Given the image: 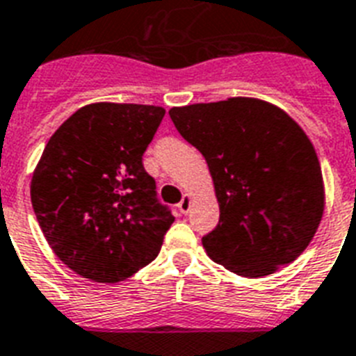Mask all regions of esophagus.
Wrapping results in <instances>:
<instances>
[{"mask_svg":"<svg viewBox=\"0 0 356 356\" xmlns=\"http://www.w3.org/2000/svg\"><path fill=\"white\" fill-rule=\"evenodd\" d=\"M189 209H191V196L185 195L184 198H181L180 204H178V211H180L181 214H187L189 213Z\"/></svg>","mask_w":356,"mask_h":356,"instance_id":"esophagus-1","label":"esophagus"}]
</instances>
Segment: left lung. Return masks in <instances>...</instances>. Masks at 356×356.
<instances>
[{
  "label": "left lung",
  "mask_w": 356,
  "mask_h": 356,
  "mask_svg": "<svg viewBox=\"0 0 356 356\" xmlns=\"http://www.w3.org/2000/svg\"><path fill=\"white\" fill-rule=\"evenodd\" d=\"M169 116L213 176L220 220L202 243L214 262L260 278L300 257L324 213L320 161L300 125L254 98L172 107Z\"/></svg>",
  "instance_id": "obj_1"
}]
</instances>
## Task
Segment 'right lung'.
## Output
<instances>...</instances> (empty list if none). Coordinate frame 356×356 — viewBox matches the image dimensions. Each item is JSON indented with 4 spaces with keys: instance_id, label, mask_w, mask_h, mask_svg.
I'll use <instances>...</instances> for the list:
<instances>
[{
    "instance_id": "obj_1",
    "label": "right lung",
    "mask_w": 356,
    "mask_h": 356,
    "mask_svg": "<svg viewBox=\"0 0 356 356\" xmlns=\"http://www.w3.org/2000/svg\"><path fill=\"white\" fill-rule=\"evenodd\" d=\"M165 108L90 104L54 132L32 175L38 224L79 277L116 284L158 257L175 222L142 156Z\"/></svg>"
}]
</instances>
